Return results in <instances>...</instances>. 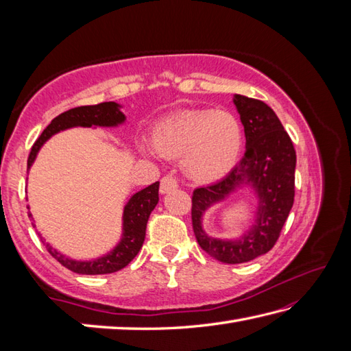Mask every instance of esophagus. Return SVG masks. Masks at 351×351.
<instances>
[{
    "instance_id": "esophagus-1",
    "label": "esophagus",
    "mask_w": 351,
    "mask_h": 351,
    "mask_svg": "<svg viewBox=\"0 0 351 351\" xmlns=\"http://www.w3.org/2000/svg\"><path fill=\"white\" fill-rule=\"evenodd\" d=\"M175 189H178V181L175 180V178L170 176V175L164 176L162 180H161V184H160V193H161V195H166V193L175 190Z\"/></svg>"
}]
</instances>
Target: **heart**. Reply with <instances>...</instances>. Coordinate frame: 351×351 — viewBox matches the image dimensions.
<instances>
[{
    "mask_svg": "<svg viewBox=\"0 0 351 351\" xmlns=\"http://www.w3.org/2000/svg\"><path fill=\"white\" fill-rule=\"evenodd\" d=\"M161 155L181 158L190 180L214 182L225 178L240 158L243 130L237 117L221 110H189L164 121L154 134Z\"/></svg>",
    "mask_w": 351,
    "mask_h": 351,
    "instance_id": "obj_1",
    "label": "heart"
}]
</instances>
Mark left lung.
<instances>
[{
  "label": "left lung",
  "instance_id": "obj_1",
  "mask_svg": "<svg viewBox=\"0 0 351 351\" xmlns=\"http://www.w3.org/2000/svg\"><path fill=\"white\" fill-rule=\"evenodd\" d=\"M245 134L243 160L221 181L193 191L191 221L196 240L208 255L225 264H243L270 252L294 204L295 149L274 111L259 99L234 96ZM241 184L258 195L254 226L240 241H217L202 229V215Z\"/></svg>",
  "mask_w": 351,
  "mask_h": 351
}]
</instances>
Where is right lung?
<instances>
[{
    "mask_svg": "<svg viewBox=\"0 0 351 351\" xmlns=\"http://www.w3.org/2000/svg\"><path fill=\"white\" fill-rule=\"evenodd\" d=\"M125 121V114L119 110L116 102H101L98 106H83L71 108L64 113L58 114L52 119V122L43 130L40 137L34 141V145L29 151L27 167L32 166L40 146L56 132L63 131L71 126H116ZM27 169V170H28ZM158 189L160 182H154L149 187L136 193L130 202L125 205L123 210V237L114 250H111L108 255L93 259V261H73L64 258L62 253L52 249L49 244L43 241L48 252L54 256L63 267L69 268L71 271L78 274H108L122 270L136 258L143 245L146 237V225L149 215L154 211V208L158 204ZM32 217V214H28ZM34 226V225H33Z\"/></svg>",
    "mask_w": 351,
    "mask_h": 351,
    "instance_id": "1",
    "label": "right lung"
}]
</instances>
